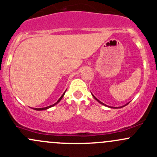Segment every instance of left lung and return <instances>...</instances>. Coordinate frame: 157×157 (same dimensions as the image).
Listing matches in <instances>:
<instances>
[{"mask_svg":"<svg viewBox=\"0 0 157 157\" xmlns=\"http://www.w3.org/2000/svg\"><path fill=\"white\" fill-rule=\"evenodd\" d=\"M92 95H93V94H92ZM93 97H94V99H96V100H97L98 101V102H99V103H100V104H102V105H105V106H107V105H105V104H104L103 103V102H100V101H99V99H96V97H95V96H93ZM128 103H129V102H128V103L127 104H125V105H122V106H120V107H118V108H122V107H124V106H125V105H128ZM109 108H112V109H113V108H115V109H118V107H111V106H109Z\"/></svg>","mask_w":157,"mask_h":157,"instance_id":"left-lung-1","label":"left lung"}]
</instances>
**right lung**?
I'll return each instance as SVG.
<instances>
[{
	"label": "right lung",
	"instance_id": "obj_1",
	"mask_svg": "<svg viewBox=\"0 0 157 157\" xmlns=\"http://www.w3.org/2000/svg\"><path fill=\"white\" fill-rule=\"evenodd\" d=\"M66 92V91H65ZM65 92H64V93H63V95L62 96H61V97H60V99H58V101H57L56 102H55V104H53V105H49V106H47V107H45V108H40V109H36V108H33V109H35V110H37V111H41V110H45V109H49V108H51V107H52V106H54V105H56V104H58V102H60V101L61 100V99H62L63 98V96H64V93H65Z\"/></svg>",
	"mask_w": 157,
	"mask_h": 157
}]
</instances>
